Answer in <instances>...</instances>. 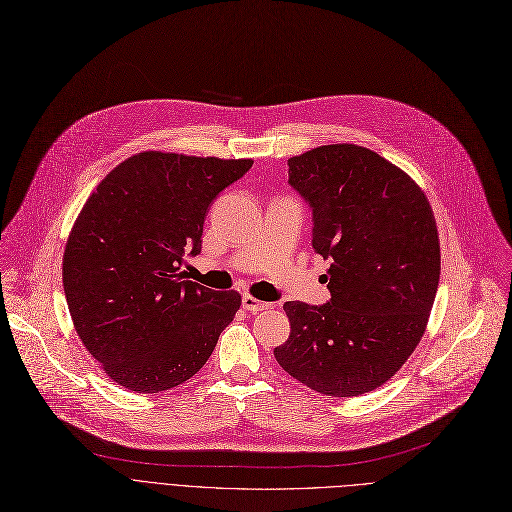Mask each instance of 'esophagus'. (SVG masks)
Here are the masks:
<instances>
[{"mask_svg": "<svg viewBox=\"0 0 512 512\" xmlns=\"http://www.w3.org/2000/svg\"><path fill=\"white\" fill-rule=\"evenodd\" d=\"M242 307H244L248 313H258V311L270 309V303L258 301V299L252 297V295H244V297H242Z\"/></svg>", "mask_w": 512, "mask_h": 512, "instance_id": "34e87169", "label": "esophagus"}]
</instances>
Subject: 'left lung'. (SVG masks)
<instances>
[{
    "instance_id": "8db88e82",
    "label": "left lung",
    "mask_w": 512,
    "mask_h": 512,
    "mask_svg": "<svg viewBox=\"0 0 512 512\" xmlns=\"http://www.w3.org/2000/svg\"><path fill=\"white\" fill-rule=\"evenodd\" d=\"M289 184L311 209L332 297L283 305L291 334L274 359L326 396H361L396 375L424 334L441 274L435 215L406 172L352 143L291 157Z\"/></svg>"
}]
</instances>
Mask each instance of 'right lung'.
I'll use <instances>...</instances> for the list:
<instances>
[{
  "instance_id": "right-lung-1",
  "label": "right lung",
  "mask_w": 512,
  "mask_h": 512,
  "mask_svg": "<svg viewBox=\"0 0 512 512\" xmlns=\"http://www.w3.org/2000/svg\"><path fill=\"white\" fill-rule=\"evenodd\" d=\"M252 160L137 153L92 192L63 254L77 336L110 379L135 393L199 371L242 305L240 293L184 281L217 194Z\"/></svg>"
}]
</instances>
